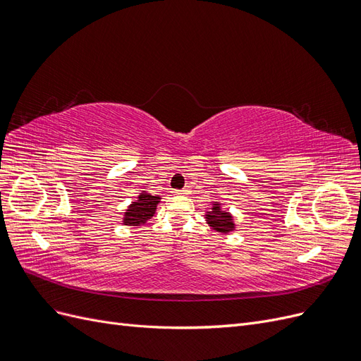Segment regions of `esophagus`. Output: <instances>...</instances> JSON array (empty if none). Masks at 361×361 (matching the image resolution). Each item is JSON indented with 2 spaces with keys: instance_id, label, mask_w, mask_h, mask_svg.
Here are the masks:
<instances>
[{
  "instance_id": "1",
  "label": "esophagus",
  "mask_w": 361,
  "mask_h": 361,
  "mask_svg": "<svg viewBox=\"0 0 361 361\" xmlns=\"http://www.w3.org/2000/svg\"><path fill=\"white\" fill-rule=\"evenodd\" d=\"M174 192H178V194H188V190L187 188H183V190H178V191H174Z\"/></svg>"
}]
</instances>
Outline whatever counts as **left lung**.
I'll return each instance as SVG.
<instances>
[{
  "mask_svg": "<svg viewBox=\"0 0 361 361\" xmlns=\"http://www.w3.org/2000/svg\"><path fill=\"white\" fill-rule=\"evenodd\" d=\"M204 218H206V223L209 224L216 232L228 233V232L235 231L233 216H232L231 212H227V211L223 209L221 203L214 202L211 211L206 212Z\"/></svg>",
  "mask_w": 361,
  "mask_h": 361,
  "instance_id": "1",
  "label": "left lung"
}]
</instances>
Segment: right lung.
I'll use <instances>...</instances> for the list:
<instances>
[{
  "label": "right lung",
  "instance_id": "obj_1",
  "mask_svg": "<svg viewBox=\"0 0 361 361\" xmlns=\"http://www.w3.org/2000/svg\"><path fill=\"white\" fill-rule=\"evenodd\" d=\"M159 200H161L159 195H152L146 191L140 192L138 199L130 203L126 209L123 215V224L125 226L145 224L150 216L155 215Z\"/></svg>",
  "mask_w": 361,
  "mask_h": 361
}]
</instances>
